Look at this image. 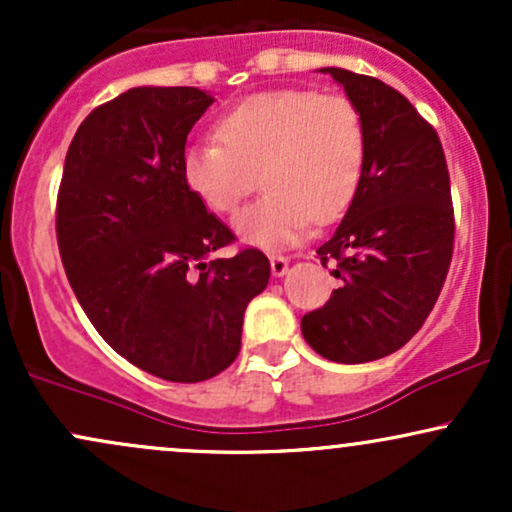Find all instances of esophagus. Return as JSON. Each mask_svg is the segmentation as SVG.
<instances>
[{
	"label": "esophagus",
	"mask_w": 512,
	"mask_h": 512,
	"mask_svg": "<svg viewBox=\"0 0 512 512\" xmlns=\"http://www.w3.org/2000/svg\"><path fill=\"white\" fill-rule=\"evenodd\" d=\"M269 264H272V274L274 276H284L286 269H289V257L276 255V252H272V255H269Z\"/></svg>",
	"instance_id": "1"
}]
</instances>
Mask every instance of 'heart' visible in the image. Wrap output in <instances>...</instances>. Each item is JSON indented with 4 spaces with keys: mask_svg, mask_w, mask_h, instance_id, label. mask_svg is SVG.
<instances>
[{
    "mask_svg": "<svg viewBox=\"0 0 512 512\" xmlns=\"http://www.w3.org/2000/svg\"><path fill=\"white\" fill-rule=\"evenodd\" d=\"M218 142L182 154V178L214 214H233L260 173L264 197L233 219L245 243L276 248L344 214L366 163V125L339 93L276 88L245 98L216 125Z\"/></svg>",
    "mask_w": 512,
    "mask_h": 512,
    "instance_id": "heart-1",
    "label": "heart"
}]
</instances>
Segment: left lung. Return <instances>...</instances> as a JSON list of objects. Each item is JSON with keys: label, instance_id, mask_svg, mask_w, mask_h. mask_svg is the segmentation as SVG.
Listing matches in <instances>:
<instances>
[{"label": "left lung", "instance_id": "obj_1", "mask_svg": "<svg viewBox=\"0 0 512 512\" xmlns=\"http://www.w3.org/2000/svg\"><path fill=\"white\" fill-rule=\"evenodd\" d=\"M366 125V163L342 223L317 248L342 286L303 315L301 330L334 363L395 354L421 330L455 245L450 175L436 129L375 76L325 67Z\"/></svg>", "mask_w": 512, "mask_h": 512}]
</instances>
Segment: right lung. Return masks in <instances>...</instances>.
Masks as SVG:
<instances>
[{
    "label": "right lung",
    "instance_id": "add662e5",
    "mask_svg": "<svg viewBox=\"0 0 512 512\" xmlns=\"http://www.w3.org/2000/svg\"><path fill=\"white\" fill-rule=\"evenodd\" d=\"M214 98L139 86L76 129L57 192L69 284L122 358L170 383H202L236 361L245 308L269 281L257 248L211 252L233 233L182 178V154Z\"/></svg>",
    "mask_w": 512,
    "mask_h": 512
}]
</instances>
